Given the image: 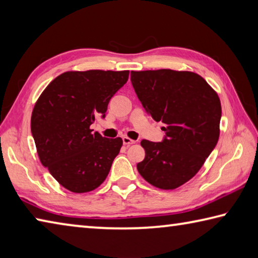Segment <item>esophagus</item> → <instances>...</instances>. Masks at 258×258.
I'll list each match as a JSON object with an SVG mask.
<instances>
[{
	"label": "esophagus",
	"mask_w": 258,
	"mask_h": 258,
	"mask_svg": "<svg viewBox=\"0 0 258 258\" xmlns=\"http://www.w3.org/2000/svg\"><path fill=\"white\" fill-rule=\"evenodd\" d=\"M123 143H124L125 146H131V145H134L135 141H134V140H132V139L127 138V137H124L123 138Z\"/></svg>",
	"instance_id": "obj_1"
}]
</instances>
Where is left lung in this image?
Returning <instances> with one entry per match:
<instances>
[{
  "instance_id": "8db88e82",
  "label": "left lung",
  "mask_w": 258,
  "mask_h": 258,
  "mask_svg": "<svg viewBox=\"0 0 258 258\" xmlns=\"http://www.w3.org/2000/svg\"><path fill=\"white\" fill-rule=\"evenodd\" d=\"M146 111L166 125L161 142L142 140L139 173L156 187L173 190L194 177L216 147L222 116L217 93L198 74L172 69L131 72Z\"/></svg>"
}]
</instances>
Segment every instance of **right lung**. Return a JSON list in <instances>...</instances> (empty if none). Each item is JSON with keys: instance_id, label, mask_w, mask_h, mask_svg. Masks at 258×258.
Segmentation results:
<instances>
[{"instance_id": "add662e5", "label": "right lung", "mask_w": 258, "mask_h": 258, "mask_svg": "<svg viewBox=\"0 0 258 258\" xmlns=\"http://www.w3.org/2000/svg\"><path fill=\"white\" fill-rule=\"evenodd\" d=\"M128 71L66 72L35 103L30 128L42 165L67 190L83 194L101 184L123 145L90 126L104 118L108 103L128 80Z\"/></svg>"}]
</instances>
